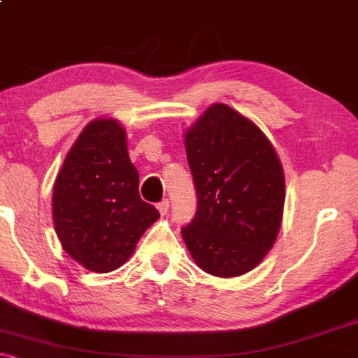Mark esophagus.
Here are the masks:
<instances>
[{
    "mask_svg": "<svg viewBox=\"0 0 358 358\" xmlns=\"http://www.w3.org/2000/svg\"><path fill=\"white\" fill-rule=\"evenodd\" d=\"M168 207H170V202H168V200H163V202H159L158 205H156V208H158V212L162 213V215H166Z\"/></svg>",
    "mask_w": 358,
    "mask_h": 358,
    "instance_id": "obj_1",
    "label": "esophagus"
}]
</instances>
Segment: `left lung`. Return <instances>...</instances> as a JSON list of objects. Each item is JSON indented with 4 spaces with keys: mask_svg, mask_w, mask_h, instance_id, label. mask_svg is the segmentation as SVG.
<instances>
[{
    "mask_svg": "<svg viewBox=\"0 0 358 358\" xmlns=\"http://www.w3.org/2000/svg\"><path fill=\"white\" fill-rule=\"evenodd\" d=\"M185 150L199 196L195 219L182 229L188 252L212 276H242L281 229V159L257 124L219 102L185 131Z\"/></svg>",
    "mask_w": 358,
    "mask_h": 358,
    "instance_id": "obj_1",
    "label": "left lung"
}]
</instances>
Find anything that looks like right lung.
Instances as JSON below:
<instances>
[{
  "mask_svg": "<svg viewBox=\"0 0 358 358\" xmlns=\"http://www.w3.org/2000/svg\"><path fill=\"white\" fill-rule=\"evenodd\" d=\"M138 187L121 122L114 117L90 121L53 185V225L65 252L94 273L121 268L159 219L153 205L143 202Z\"/></svg>",
  "mask_w": 358,
  "mask_h": 358,
  "instance_id": "obj_1",
  "label": "right lung"
}]
</instances>
